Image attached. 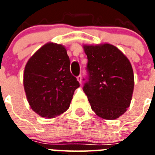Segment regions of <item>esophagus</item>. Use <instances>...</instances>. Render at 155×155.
Segmentation results:
<instances>
[{
  "mask_svg": "<svg viewBox=\"0 0 155 155\" xmlns=\"http://www.w3.org/2000/svg\"><path fill=\"white\" fill-rule=\"evenodd\" d=\"M77 80L79 81V83H80V84H81V82H82V76L81 75H79V76H77Z\"/></svg>",
  "mask_w": 155,
  "mask_h": 155,
  "instance_id": "esophagus-1",
  "label": "esophagus"
}]
</instances>
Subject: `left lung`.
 <instances>
[{
	"instance_id": "obj_1",
	"label": "left lung",
	"mask_w": 155,
	"mask_h": 155,
	"mask_svg": "<svg viewBox=\"0 0 155 155\" xmlns=\"http://www.w3.org/2000/svg\"><path fill=\"white\" fill-rule=\"evenodd\" d=\"M83 47L88 60V79L83 90L98 117L115 120L126 112L132 100V65L117 47L109 43Z\"/></svg>"
}]
</instances>
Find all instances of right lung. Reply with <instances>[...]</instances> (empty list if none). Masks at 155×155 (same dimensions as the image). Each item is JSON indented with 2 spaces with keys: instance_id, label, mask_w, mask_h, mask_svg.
<instances>
[{
  "instance_id": "add662e5",
  "label": "right lung",
  "mask_w": 155,
  "mask_h": 155,
  "mask_svg": "<svg viewBox=\"0 0 155 155\" xmlns=\"http://www.w3.org/2000/svg\"><path fill=\"white\" fill-rule=\"evenodd\" d=\"M23 84L30 108L40 117L54 118L67 111L80 84L70 71L65 47L48 42L25 67Z\"/></svg>"
}]
</instances>
